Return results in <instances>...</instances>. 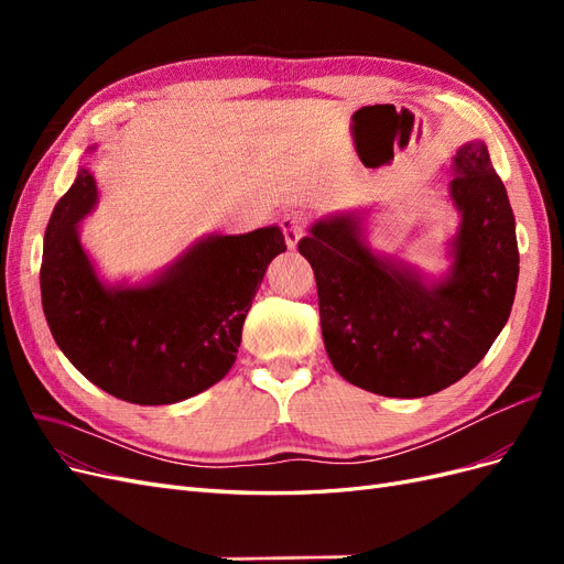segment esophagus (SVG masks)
Returning <instances> with one entry per match:
<instances>
[{"mask_svg": "<svg viewBox=\"0 0 564 564\" xmlns=\"http://www.w3.org/2000/svg\"><path fill=\"white\" fill-rule=\"evenodd\" d=\"M280 226H282V232H284L286 247L296 249L299 240L305 235V226H308V216H305L303 212H292L280 220Z\"/></svg>", "mask_w": 564, "mask_h": 564, "instance_id": "obj_1", "label": "esophagus"}]
</instances>
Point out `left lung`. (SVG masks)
Wrapping results in <instances>:
<instances>
[{"instance_id":"left-lung-1","label":"left lung","mask_w":564,"mask_h":564,"mask_svg":"<svg viewBox=\"0 0 564 564\" xmlns=\"http://www.w3.org/2000/svg\"><path fill=\"white\" fill-rule=\"evenodd\" d=\"M460 212L445 280L377 256L352 214L317 220L299 242L317 282L324 348L348 383L425 398L482 360L513 308L516 216L482 141L460 145L449 183Z\"/></svg>"}]
</instances>
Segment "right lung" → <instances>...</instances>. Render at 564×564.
I'll return each instance as SVG.
<instances>
[{
  "mask_svg": "<svg viewBox=\"0 0 564 564\" xmlns=\"http://www.w3.org/2000/svg\"><path fill=\"white\" fill-rule=\"evenodd\" d=\"M89 169L48 218L40 270L42 308L58 348L84 377L133 404H174L226 377L270 261L286 251L278 226L214 235L158 280L106 286L77 224L96 204Z\"/></svg>",
  "mask_w": 564,
  "mask_h": 564,
  "instance_id": "obj_1",
  "label": "right lung"
}]
</instances>
